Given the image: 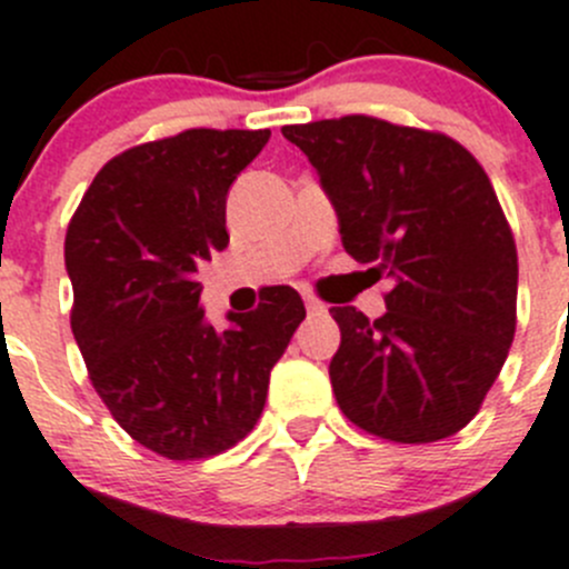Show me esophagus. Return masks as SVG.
<instances>
[{"label":"esophagus","mask_w":569,"mask_h":569,"mask_svg":"<svg viewBox=\"0 0 569 569\" xmlns=\"http://www.w3.org/2000/svg\"><path fill=\"white\" fill-rule=\"evenodd\" d=\"M302 302H306V309H309V315H320V311H326V306H322V302L317 300V297H311V295L302 297Z\"/></svg>","instance_id":"obj_1"}]
</instances>
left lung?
Listing matches in <instances>:
<instances>
[{
  "label": "left lung",
  "mask_w": 569,
  "mask_h": 569,
  "mask_svg": "<svg viewBox=\"0 0 569 569\" xmlns=\"http://www.w3.org/2000/svg\"><path fill=\"white\" fill-rule=\"evenodd\" d=\"M283 137L315 164L345 252L392 283L379 320L331 309L339 410L396 443L460 432L517 331V247L486 171L449 137L365 114Z\"/></svg>",
  "instance_id": "8db88e82"
}]
</instances>
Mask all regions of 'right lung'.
<instances>
[{
  "instance_id": "right-lung-1",
  "label": "right lung",
  "mask_w": 569,
  "mask_h": 569,
  "mask_svg": "<svg viewBox=\"0 0 569 569\" xmlns=\"http://www.w3.org/2000/svg\"><path fill=\"white\" fill-rule=\"evenodd\" d=\"M272 131L190 129L100 168L69 221L72 333L114 421L168 460L219 455L247 438L269 373L306 317L272 286L249 315L212 328L201 260L227 247V193Z\"/></svg>"
}]
</instances>
